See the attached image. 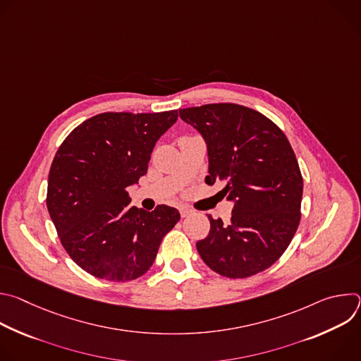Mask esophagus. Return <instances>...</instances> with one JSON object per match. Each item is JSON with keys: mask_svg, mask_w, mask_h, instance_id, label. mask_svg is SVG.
Segmentation results:
<instances>
[{"mask_svg": "<svg viewBox=\"0 0 361 361\" xmlns=\"http://www.w3.org/2000/svg\"><path fill=\"white\" fill-rule=\"evenodd\" d=\"M180 214H181L183 219H185V217H188V216L192 214V210L188 209V207H180Z\"/></svg>", "mask_w": 361, "mask_h": 361, "instance_id": "obj_1", "label": "esophagus"}]
</instances>
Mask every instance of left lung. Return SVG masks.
<instances>
[{
  "instance_id": "left-lung-1",
  "label": "left lung",
  "mask_w": 361,
  "mask_h": 361,
  "mask_svg": "<svg viewBox=\"0 0 361 361\" xmlns=\"http://www.w3.org/2000/svg\"><path fill=\"white\" fill-rule=\"evenodd\" d=\"M209 151L205 183L234 202L231 220H210L197 241L202 262L220 276L245 279L273 266L300 224L302 177L284 133L252 109L220 102L180 110Z\"/></svg>"
}]
</instances>
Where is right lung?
Returning a JSON list of instances; mask_svg holds the SVG:
<instances>
[{
  "mask_svg": "<svg viewBox=\"0 0 361 361\" xmlns=\"http://www.w3.org/2000/svg\"><path fill=\"white\" fill-rule=\"evenodd\" d=\"M177 110L102 113L75 127L51 164L47 209L63 247L84 271L109 281H130L152 266L180 213L131 207L128 187L147 174L159 138Z\"/></svg>",
  "mask_w": 361,
  "mask_h": 361,
  "instance_id": "right-lung-1",
  "label": "right lung"
}]
</instances>
